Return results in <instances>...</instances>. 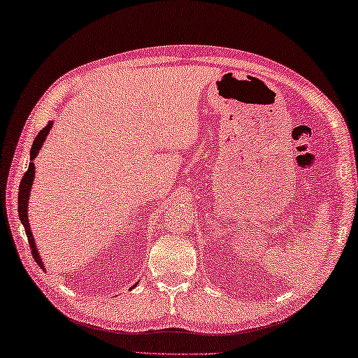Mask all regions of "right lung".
Returning a JSON list of instances; mask_svg holds the SVG:
<instances>
[{
    "instance_id": "add662e5",
    "label": "right lung",
    "mask_w": 358,
    "mask_h": 358,
    "mask_svg": "<svg viewBox=\"0 0 358 358\" xmlns=\"http://www.w3.org/2000/svg\"><path fill=\"white\" fill-rule=\"evenodd\" d=\"M52 123L49 122L45 128H43L38 136L35 137V141H33V145H31V150H30V160H33L38 155V152H40V148L43 145V142H45L46 136L49 133V129H51ZM33 178H35V164L33 162L29 164V169H27L25 174L22 176V180H20V185H19V196H17V201H19V217H20V222L24 224L25 227V234H27V238H29V245L31 248V255H33V259L36 261L38 266L41 268H45L41 262V257L38 255L36 251V246H35V240H33V235L30 232V225H29V216H27V210H29V195H30V189H31V182H33ZM136 287V285H134Z\"/></svg>"
}]
</instances>
